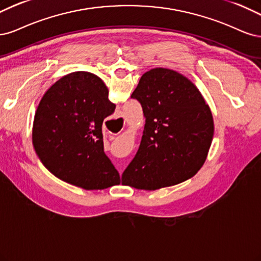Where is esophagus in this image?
<instances>
[{
	"instance_id": "1",
	"label": "esophagus",
	"mask_w": 261,
	"mask_h": 261,
	"mask_svg": "<svg viewBox=\"0 0 261 261\" xmlns=\"http://www.w3.org/2000/svg\"><path fill=\"white\" fill-rule=\"evenodd\" d=\"M120 117H121V116H118V117H117V118H120Z\"/></svg>"
}]
</instances>
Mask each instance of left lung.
Returning a JSON list of instances; mask_svg holds the SVG:
<instances>
[{
	"label": "left lung",
	"instance_id": "1",
	"mask_svg": "<svg viewBox=\"0 0 261 261\" xmlns=\"http://www.w3.org/2000/svg\"><path fill=\"white\" fill-rule=\"evenodd\" d=\"M132 98L145 117L138 152L121 176L123 186L157 190L186 181L204 165L214 119L194 83L167 68L142 75Z\"/></svg>",
	"mask_w": 261,
	"mask_h": 261
}]
</instances>
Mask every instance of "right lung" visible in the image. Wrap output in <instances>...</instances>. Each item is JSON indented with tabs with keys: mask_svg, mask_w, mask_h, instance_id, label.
Returning a JSON list of instances; mask_svg holds the SVG:
<instances>
[{
	"mask_svg": "<svg viewBox=\"0 0 261 261\" xmlns=\"http://www.w3.org/2000/svg\"><path fill=\"white\" fill-rule=\"evenodd\" d=\"M116 105L96 74L64 75L41 98L32 143L41 163L58 179L85 190L120 183L119 172L104 153L102 125Z\"/></svg>",
	"mask_w": 261,
	"mask_h": 261,
	"instance_id": "1",
	"label": "right lung"
}]
</instances>
